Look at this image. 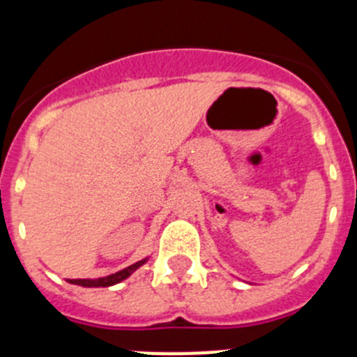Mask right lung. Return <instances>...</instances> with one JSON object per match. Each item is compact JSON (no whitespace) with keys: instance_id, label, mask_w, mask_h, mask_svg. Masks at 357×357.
Wrapping results in <instances>:
<instances>
[{"instance_id":"add662e5","label":"right lung","mask_w":357,"mask_h":357,"mask_svg":"<svg viewBox=\"0 0 357 357\" xmlns=\"http://www.w3.org/2000/svg\"><path fill=\"white\" fill-rule=\"evenodd\" d=\"M148 259H149V256H148V258L137 261V263L130 264V266L123 268V270L116 271V273L108 275V277H102V278H67V282H68V284H73V285H80V287H112V285L120 284V282L125 280V278L130 277V275L134 273L135 270H139V268H141L142 264H144Z\"/></svg>"}]
</instances>
